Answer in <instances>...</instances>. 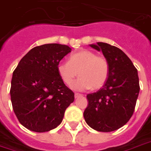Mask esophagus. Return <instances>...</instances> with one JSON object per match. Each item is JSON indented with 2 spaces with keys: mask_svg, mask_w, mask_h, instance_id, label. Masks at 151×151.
<instances>
[{
  "mask_svg": "<svg viewBox=\"0 0 151 151\" xmlns=\"http://www.w3.org/2000/svg\"><path fill=\"white\" fill-rule=\"evenodd\" d=\"M80 96H82V95L80 94V93H75V98H78Z\"/></svg>",
  "mask_w": 151,
  "mask_h": 151,
  "instance_id": "1",
  "label": "esophagus"
}]
</instances>
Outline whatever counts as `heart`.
I'll return each mask as SVG.
<instances>
[{
  "mask_svg": "<svg viewBox=\"0 0 151 151\" xmlns=\"http://www.w3.org/2000/svg\"><path fill=\"white\" fill-rule=\"evenodd\" d=\"M57 70L60 78L68 86L72 85L79 73L81 77L72 88L83 91L104 86L109 75V64L104 56L96 55L92 50H81L71 55L69 62L59 63Z\"/></svg>",
  "mask_w": 151,
  "mask_h": 151,
  "instance_id": "heart-1",
  "label": "heart"
}]
</instances>
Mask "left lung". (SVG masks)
<instances>
[{
	"label": "left lung",
	"mask_w": 151,
	"mask_h": 151,
	"mask_svg": "<svg viewBox=\"0 0 151 151\" xmlns=\"http://www.w3.org/2000/svg\"><path fill=\"white\" fill-rule=\"evenodd\" d=\"M90 47L102 51L109 64V75L103 88L87 95L88 105L83 117L95 130L114 131L125 125L134 113L140 90L137 70L117 47L104 42Z\"/></svg>",
	"instance_id": "1"
}]
</instances>
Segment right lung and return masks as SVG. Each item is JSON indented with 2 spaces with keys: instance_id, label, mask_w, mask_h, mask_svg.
Segmentation results:
<instances>
[{
  "instance_id": "right-lung-1",
  "label": "right lung",
  "mask_w": 151,
  "mask_h": 151,
  "mask_svg": "<svg viewBox=\"0 0 151 151\" xmlns=\"http://www.w3.org/2000/svg\"><path fill=\"white\" fill-rule=\"evenodd\" d=\"M68 46L44 44L34 47L14 71L10 96L19 122L31 131L42 133L62 122L74 92L59 76L57 66L71 52Z\"/></svg>"
}]
</instances>
